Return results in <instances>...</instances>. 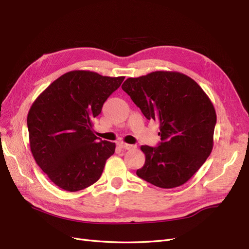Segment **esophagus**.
Here are the masks:
<instances>
[{
    "instance_id": "1",
    "label": "esophagus",
    "mask_w": 249,
    "mask_h": 249,
    "mask_svg": "<svg viewBox=\"0 0 249 249\" xmlns=\"http://www.w3.org/2000/svg\"><path fill=\"white\" fill-rule=\"evenodd\" d=\"M117 144H118V146H120V147L124 148V149H131V148H133V145L129 144V143H125L124 141H118Z\"/></svg>"
}]
</instances>
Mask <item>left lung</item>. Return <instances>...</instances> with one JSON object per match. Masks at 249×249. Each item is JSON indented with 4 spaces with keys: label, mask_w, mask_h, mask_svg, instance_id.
<instances>
[{
    "label": "left lung",
    "mask_w": 249,
    "mask_h": 249,
    "mask_svg": "<svg viewBox=\"0 0 249 249\" xmlns=\"http://www.w3.org/2000/svg\"><path fill=\"white\" fill-rule=\"evenodd\" d=\"M122 88L143 115L160 124L159 146L140 147L145 163L137 176L164 189L188 182L213 148L216 112L209 96L178 71L129 78Z\"/></svg>",
    "instance_id": "left-lung-1"
}]
</instances>
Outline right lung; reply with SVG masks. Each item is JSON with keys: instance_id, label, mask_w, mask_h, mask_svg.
Wrapping results in <instances>:
<instances>
[{"instance_id": "obj_1", "label": "right lung", "mask_w": 249, "mask_h": 249, "mask_svg": "<svg viewBox=\"0 0 249 249\" xmlns=\"http://www.w3.org/2000/svg\"><path fill=\"white\" fill-rule=\"evenodd\" d=\"M124 80L69 71L32 104L27 117L30 148L37 165L61 189L76 192L94 184L114 154L115 143L93 134L92 119Z\"/></svg>"}]
</instances>
